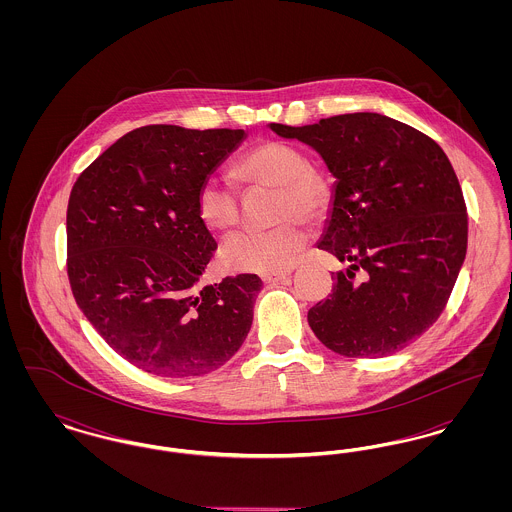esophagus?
I'll list each match as a JSON object with an SVG mask.
<instances>
[{"label":"esophagus","instance_id":"1","mask_svg":"<svg viewBox=\"0 0 512 512\" xmlns=\"http://www.w3.org/2000/svg\"><path fill=\"white\" fill-rule=\"evenodd\" d=\"M290 276V272H274V274H263V282L265 284H274L280 280H286Z\"/></svg>","mask_w":512,"mask_h":512}]
</instances>
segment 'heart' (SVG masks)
<instances>
[{
    "mask_svg": "<svg viewBox=\"0 0 512 512\" xmlns=\"http://www.w3.org/2000/svg\"><path fill=\"white\" fill-rule=\"evenodd\" d=\"M232 176L244 186L278 188L276 219L268 230H247L222 249L226 267L240 272L274 274L293 267L307 244V230L297 222L320 224L328 217L334 188L322 172L311 169V159L286 142H263L234 163ZM197 213L215 232H230L240 222V197L234 186L205 180L197 192Z\"/></svg>",
    "mask_w": 512,
    "mask_h": 512,
    "instance_id": "b5f03b06",
    "label": "heart"
}]
</instances>
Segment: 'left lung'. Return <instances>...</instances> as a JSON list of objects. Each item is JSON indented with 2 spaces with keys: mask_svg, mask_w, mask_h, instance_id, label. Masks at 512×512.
Masks as SVG:
<instances>
[{
  "mask_svg": "<svg viewBox=\"0 0 512 512\" xmlns=\"http://www.w3.org/2000/svg\"><path fill=\"white\" fill-rule=\"evenodd\" d=\"M268 126L313 147L336 178L318 249L349 268L332 272V293L307 315L311 330L345 357L407 347L438 320L466 255V205L447 155L378 113Z\"/></svg>",
  "mask_w": 512,
  "mask_h": 512,
  "instance_id": "8db88e82",
  "label": "left lung"
}]
</instances>
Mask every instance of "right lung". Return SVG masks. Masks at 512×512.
<instances>
[{
    "label": "right lung",
    "instance_id": "obj_1",
    "mask_svg": "<svg viewBox=\"0 0 512 512\" xmlns=\"http://www.w3.org/2000/svg\"><path fill=\"white\" fill-rule=\"evenodd\" d=\"M244 130L149 124L124 134L78 176L67 209V272L99 336L146 372L217 370L253 322L257 274L201 288L217 242L197 192Z\"/></svg>",
    "mask_w": 512,
    "mask_h": 512
}]
</instances>
